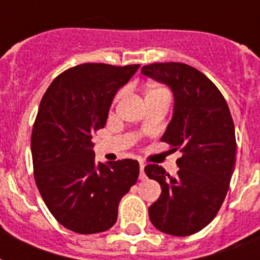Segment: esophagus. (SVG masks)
I'll return each mask as SVG.
<instances>
[{"instance_id": "34e87169", "label": "esophagus", "mask_w": 260, "mask_h": 260, "mask_svg": "<svg viewBox=\"0 0 260 260\" xmlns=\"http://www.w3.org/2000/svg\"><path fill=\"white\" fill-rule=\"evenodd\" d=\"M144 168H145V163L144 161H140V180H145L147 179V175L144 172Z\"/></svg>"}]
</instances>
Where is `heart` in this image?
<instances>
[{
  "instance_id": "obj_1",
  "label": "heart",
  "mask_w": 260,
  "mask_h": 260,
  "mask_svg": "<svg viewBox=\"0 0 260 260\" xmlns=\"http://www.w3.org/2000/svg\"><path fill=\"white\" fill-rule=\"evenodd\" d=\"M155 90H159V89H155ZM124 92H125V90H124V89H123V90H120L119 93H117V96H116V100H117V99H120V97L123 96ZM152 92H153V90H152Z\"/></svg>"
}]
</instances>
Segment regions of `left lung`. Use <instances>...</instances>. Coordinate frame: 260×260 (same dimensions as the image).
Wrapping results in <instances>:
<instances>
[{"mask_svg": "<svg viewBox=\"0 0 260 260\" xmlns=\"http://www.w3.org/2000/svg\"><path fill=\"white\" fill-rule=\"evenodd\" d=\"M141 73L170 86L174 116L161 141L178 159V175L161 166L144 171L161 187L149 207L152 224L161 233L187 236L210 224L224 202L236 163V140L231 112L220 90L206 75L183 62H155Z\"/></svg>", "mask_w": 260, "mask_h": 260, "instance_id": "obj_1", "label": "left lung"}]
</instances>
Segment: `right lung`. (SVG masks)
Returning <instances> with one entry per match:
<instances>
[{
	"label": "right lung",
	"instance_id": "obj_1",
	"mask_svg": "<svg viewBox=\"0 0 260 260\" xmlns=\"http://www.w3.org/2000/svg\"><path fill=\"white\" fill-rule=\"evenodd\" d=\"M139 67L77 65L57 76L41 99L30 140L35 180L56 220L73 233L111 229L120 200L136 184L137 160L96 163L92 136Z\"/></svg>",
	"mask_w": 260,
	"mask_h": 260
}]
</instances>
